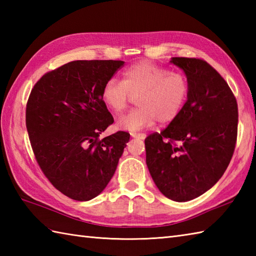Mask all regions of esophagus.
<instances>
[{"label":"esophagus","instance_id":"esophagus-1","mask_svg":"<svg viewBox=\"0 0 256 256\" xmlns=\"http://www.w3.org/2000/svg\"><path fill=\"white\" fill-rule=\"evenodd\" d=\"M131 136L134 138L144 140L146 138V134H144V133H131Z\"/></svg>","mask_w":256,"mask_h":256}]
</instances>
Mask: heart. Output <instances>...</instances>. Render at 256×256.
Listing matches in <instances>:
<instances>
[{
	"mask_svg": "<svg viewBox=\"0 0 256 256\" xmlns=\"http://www.w3.org/2000/svg\"><path fill=\"white\" fill-rule=\"evenodd\" d=\"M190 92L188 77L172 72L152 62H140L128 67L122 81L108 80L101 98L114 113L126 108L131 96H136L138 108L118 120V128L125 131H140L153 125L172 122L186 104Z\"/></svg>",
	"mask_w": 256,
	"mask_h": 256,
	"instance_id": "1",
	"label": "heart"
}]
</instances>
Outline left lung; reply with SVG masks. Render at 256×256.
<instances>
[{"label":"left lung","mask_w":256,"mask_h":256,"mask_svg":"<svg viewBox=\"0 0 256 256\" xmlns=\"http://www.w3.org/2000/svg\"><path fill=\"white\" fill-rule=\"evenodd\" d=\"M188 77L180 114L145 138L146 164L160 192L178 202L199 197L224 175L234 153L238 103L221 74L199 58L172 57Z\"/></svg>","instance_id":"left-lung-1"}]
</instances>
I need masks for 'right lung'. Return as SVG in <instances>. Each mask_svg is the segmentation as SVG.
<instances>
[{
  "label": "right lung",
  "mask_w": 256,
  "mask_h": 256,
  "mask_svg": "<svg viewBox=\"0 0 256 256\" xmlns=\"http://www.w3.org/2000/svg\"><path fill=\"white\" fill-rule=\"evenodd\" d=\"M122 60H76L45 74L26 104V128L42 172L67 197L88 201L106 187L130 134H100L114 122L102 88Z\"/></svg>",
  "instance_id": "obj_1"
}]
</instances>
